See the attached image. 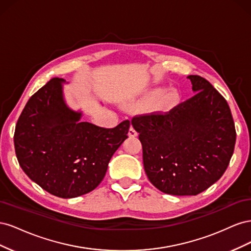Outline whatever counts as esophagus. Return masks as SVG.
Segmentation results:
<instances>
[{"mask_svg": "<svg viewBox=\"0 0 251 251\" xmlns=\"http://www.w3.org/2000/svg\"><path fill=\"white\" fill-rule=\"evenodd\" d=\"M137 135H138L137 131H136L133 126H131L130 130H128V136L134 138V137H137Z\"/></svg>", "mask_w": 251, "mask_h": 251, "instance_id": "obj_1", "label": "esophagus"}]
</instances>
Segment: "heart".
<instances>
[{"label": "heart", "instance_id": "obj_1", "mask_svg": "<svg viewBox=\"0 0 251 251\" xmlns=\"http://www.w3.org/2000/svg\"><path fill=\"white\" fill-rule=\"evenodd\" d=\"M156 103L157 108L160 110H170L173 108L176 102L178 101V94L175 91H170V92L164 93L163 89H154L143 98L141 104L144 107H149L151 103Z\"/></svg>", "mask_w": 251, "mask_h": 251}]
</instances>
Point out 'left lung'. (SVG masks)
Masks as SVG:
<instances>
[{
	"label": "left lung",
	"mask_w": 251,
	"mask_h": 251,
	"mask_svg": "<svg viewBox=\"0 0 251 251\" xmlns=\"http://www.w3.org/2000/svg\"><path fill=\"white\" fill-rule=\"evenodd\" d=\"M192 98L166 113L134 116L143 166L151 183L164 194L196 196L223 176L235 144L229 105L211 83L189 75Z\"/></svg>",
	"instance_id": "8db88e82"
}]
</instances>
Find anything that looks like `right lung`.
<instances>
[{
	"label": "right lung",
	"mask_w": 251,
	"mask_h": 251,
	"mask_svg": "<svg viewBox=\"0 0 251 251\" xmlns=\"http://www.w3.org/2000/svg\"><path fill=\"white\" fill-rule=\"evenodd\" d=\"M54 77L29 98L16 126L14 149L27 176L59 198H75L100 185L130 121L104 128L81 121L65 102Z\"/></svg>",
	"instance_id": "1"
}]
</instances>
